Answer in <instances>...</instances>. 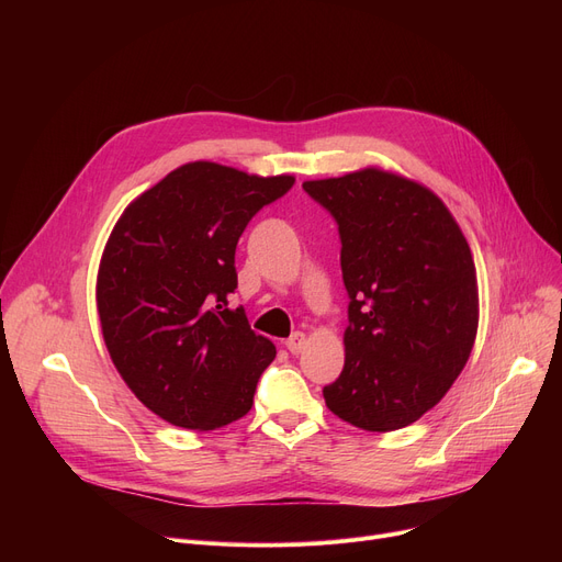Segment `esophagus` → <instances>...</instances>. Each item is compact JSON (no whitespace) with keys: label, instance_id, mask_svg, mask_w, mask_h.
Returning <instances> with one entry per match:
<instances>
[{"label":"esophagus","instance_id":"obj_1","mask_svg":"<svg viewBox=\"0 0 562 562\" xmlns=\"http://www.w3.org/2000/svg\"><path fill=\"white\" fill-rule=\"evenodd\" d=\"M284 346L293 352V356H299V352H303L305 346H307V337H305V333H293V335L284 341Z\"/></svg>","mask_w":562,"mask_h":562}]
</instances>
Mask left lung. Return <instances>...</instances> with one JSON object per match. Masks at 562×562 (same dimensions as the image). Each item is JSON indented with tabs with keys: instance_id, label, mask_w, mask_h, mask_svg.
Wrapping results in <instances>:
<instances>
[{
	"instance_id": "1",
	"label": "left lung",
	"mask_w": 562,
	"mask_h": 562,
	"mask_svg": "<svg viewBox=\"0 0 562 562\" xmlns=\"http://www.w3.org/2000/svg\"><path fill=\"white\" fill-rule=\"evenodd\" d=\"M303 189L339 225L350 299L344 371L323 398L362 430L415 424L451 390L476 341L479 280L464 234L428 187L378 166Z\"/></svg>"
}]
</instances>
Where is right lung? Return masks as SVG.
<instances>
[{
    "label": "right lung",
    "instance_id": "add662e5",
    "mask_svg": "<svg viewBox=\"0 0 562 562\" xmlns=\"http://www.w3.org/2000/svg\"><path fill=\"white\" fill-rule=\"evenodd\" d=\"M293 175H250L191 161L134 198L104 246L95 301L113 367L164 422L216 430L246 417L276 358L236 289L234 250L248 221Z\"/></svg>",
    "mask_w": 562,
    "mask_h": 562
}]
</instances>
